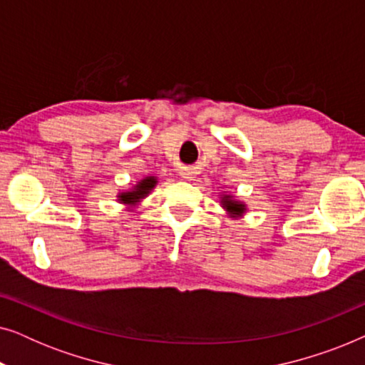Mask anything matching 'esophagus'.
Masks as SVG:
<instances>
[{"instance_id": "1", "label": "esophagus", "mask_w": 365, "mask_h": 365, "mask_svg": "<svg viewBox=\"0 0 365 365\" xmlns=\"http://www.w3.org/2000/svg\"><path fill=\"white\" fill-rule=\"evenodd\" d=\"M181 178H182V179H187V181H191V179H192V173L182 171V173H181Z\"/></svg>"}]
</instances>
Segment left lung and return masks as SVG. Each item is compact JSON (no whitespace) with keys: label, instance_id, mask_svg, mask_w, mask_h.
I'll return each instance as SVG.
<instances>
[{"label":"left lung","instance_id":"8db88e82","mask_svg":"<svg viewBox=\"0 0 365 365\" xmlns=\"http://www.w3.org/2000/svg\"><path fill=\"white\" fill-rule=\"evenodd\" d=\"M222 207L227 209V212L234 214V216H241V214L246 211V206L242 202L232 201L231 196H224L222 197Z\"/></svg>","mask_w":365,"mask_h":365}]
</instances>
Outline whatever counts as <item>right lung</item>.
I'll use <instances>...</instances> for the list:
<instances>
[{
    "mask_svg": "<svg viewBox=\"0 0 365 365\" xmlns=\"http://www.w3.org/2000/svg\"><path fill=\"white\" fill-rule=\"evenodd\" d=\"M156 178L154 176H149L146 179H143L141 182H138L136 186H134L133 191H128V192H121L119 194V201L124 202V204H138L141 201L143 197H146L149 192H151V189L156 186Z\"/></svg>",
    "mask_w": 365,
    "mask_h": 365,
    "instance_id": "1",
    "label": "right lung"
}]
</instances>
